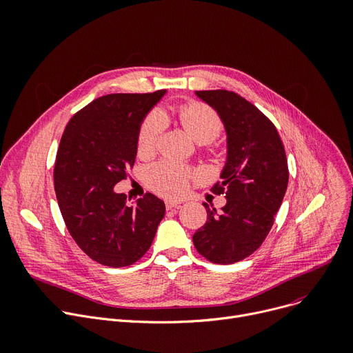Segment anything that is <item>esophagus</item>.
Listing matches in <instances>:
<instances>
[{
    "mask_svg": "<svg viewBox=\"0 0 353 353\" xmlns=\"http://www.w3.org/2000/svg\"><path fill=\"white\" fill-rule=\"evenodd\" d=\"M179 204H180V203H177V201L168 200V201H166V208H168V210H173V208H177Z\"/></svg>",
    "mask_w": 353,
    "mask_h": 353,
    "instance_id": "34e87169",
    "label": "esophagus"
}]
</instances>
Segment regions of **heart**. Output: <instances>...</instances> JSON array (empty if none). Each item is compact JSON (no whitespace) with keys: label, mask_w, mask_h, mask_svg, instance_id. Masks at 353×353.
<instances>
[{"label":"heart","mask_w":353,"mask_h":353,"mask_svg":"<svg viewBox=\"0 0 353 353\" xmlns=\"http://www.w3.org/2000/svg\"><path fill=\"white\" fill-rule=\"evenodd\" d=\"M176 117L196 143H210L220 134L223 125L217 113L208 106L193 102L180 106ZM163 130V117L159 112H152L143 121L137 134V153L149 156L154 152L157 139ZM192 177V172L183 164L163 160L148 170V180L152 189L163 196L177 197L184 193Z\"/></svg>","instance_id":"obj_1"}]
</instances>
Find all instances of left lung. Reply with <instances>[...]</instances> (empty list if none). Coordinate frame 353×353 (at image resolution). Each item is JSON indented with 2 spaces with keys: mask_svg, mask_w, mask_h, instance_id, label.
Returning a JSON list of instances; mask_svg holds the SVG:
<instances>
[{
  "mask_svg": "<svg viewBox=\"0 0 353 353\" xmlns=\"http://www.w3.org/2000/svg\"><path fill=\"white\" fill-rule=\"evenodd\" d=\"M216 110L225 130V163L213 187L224 194L221 213L207 203L205 224L196 231V250L208 261L232 264L263 244L288 185V163L279 134L265 114L230 90H196Z\"/></svg>",
  "mask_w": 353,
  "mask_h": 353,
  "instance_id": "left-lung-1",
  "label": "left lung"
}]
</instances>
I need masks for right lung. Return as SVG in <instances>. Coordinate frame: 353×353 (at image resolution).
I'll return each instance as SVG.
<instances>
[{
  "instance_id": "obj_1",
  "label": "right lung",
  "mask_w": 353,
  "mask_h": 353,
  "mask_svg": "<svg viewBox=\"0 0 353 353\" xmlns=\"http://www.w3.org/2000/svg\"><path fill=\"white\" fill-rule=\"evenodd\" d=\"M166 95L114 93L90 102L65 128L54 172L59 210L70 236L99 264L119 268L150 248L166 205L153 196L125 204L114 185L128 177L139 129Z\"/></svg>"
}]
</instances>
